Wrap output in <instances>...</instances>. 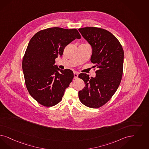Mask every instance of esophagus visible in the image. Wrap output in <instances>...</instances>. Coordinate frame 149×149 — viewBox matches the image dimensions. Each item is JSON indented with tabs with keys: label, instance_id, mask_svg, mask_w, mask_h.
<instances>
[{
	"label": "esophagus",
	"instance_id": "1",
	"mask_svg": "<svg viewBox=\"0 0 149 149\" xmlns=\"http://www.w3.org/2000/svg\"><path fill=\"white\" fill-rule=\"evenodd\" d=\"M74 79H77L78 78V72H74Z\"/></svg>",
	"mask_w": 149,
	"mask_h": 149
}]
</instances>
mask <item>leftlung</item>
Segmentation results:
<instances>
[{"label":"left lung","instance_id":"obj_1","mask_svg":"<svg viewBox=\"0 0 149 149\" xmlns=\"http://www.w3.org/2000/svg\"><path fill=\"white\" fill-rule=\"evenodd\" d=\"M78 30L92 46L91 62L98 69L95 77H89L84 73L79 75L85 84V87L79 91V97L85 106L100 108L112 98L121 82L123 47L118 39L106 30L87 27Z\"/></svg>","mask_w":149,"mask_h":149}]
</instances>
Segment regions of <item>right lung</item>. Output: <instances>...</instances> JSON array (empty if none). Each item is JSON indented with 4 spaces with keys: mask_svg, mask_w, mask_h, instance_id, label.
<instances>
[{
    "mask_svg": "<svg viewBox=\"0 0 149 149\" xmlns=\"http://www.w3.org/2000/svg\"><path fill=\"white\" fill-rule=\"evenodd\" d=\"M76 38L81 35L75 29L51 27L38 31L29 42L22 70L29 93L41 105L48 107L60 102L72 82V70H61L54 65L56 58L62 56L65 47Z\"/></svg>",
    "mask_w": 149,
    "mask_h": 149,
    "instance_id": "obj_1",
    "label": "right lung"
}]
</instances>
